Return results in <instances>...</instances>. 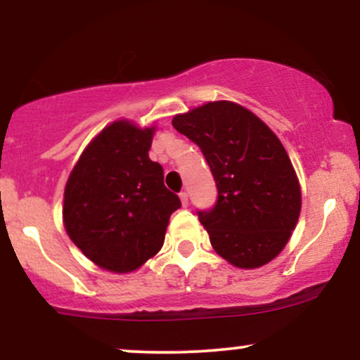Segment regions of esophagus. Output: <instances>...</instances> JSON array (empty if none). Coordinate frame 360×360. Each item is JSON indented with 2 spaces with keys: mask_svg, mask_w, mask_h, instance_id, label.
Here are the masks:
<instances>
[{
  "mask_svg": "<svg viewBox=\"0 0 360 360\" xmlns=\"http://www.w3.org/2000/svg\"><path fill=\"white\" fill-rule=\"evenodd\" d=\"M179 198H181V203H183V206H188V193L181 191Z\"/></svg>",
  "mask_w": 360,
  "mask_h": 360,
  "instance_id": "1",
  "label": "esophagus"
}]
</instances>
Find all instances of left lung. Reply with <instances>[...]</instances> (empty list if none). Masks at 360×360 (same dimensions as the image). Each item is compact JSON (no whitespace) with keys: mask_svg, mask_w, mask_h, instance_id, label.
<instances>
[{"mask_svg":"<svg viewBox=\"0 0 360 360\" xmlns=\"http://www.w3.org/2000/svg\"><path fill=\"white\" fill-rule=\"evenodd\" d=\"M172 125L201 148L217 183V203L196 212L217 254L242 269L274 259L301 210L298 177L279 139L232 101L176 115Z\"/></svg>","mask_w":360,"mask_h":360,"instance_id":"obj_1","label":"left lung"}]
</instances>
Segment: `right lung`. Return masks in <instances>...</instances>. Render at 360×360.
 <instances>
[{
    "label": "right lung",
    "instance_id": "add662e5",
    "mask_svg": "<svg viewBox=\"0 0 360 360\" xmlns=\"http://www.w3.org/2000/svg\"><path fill=\"white\" fill-rule=\"evenodd\" d=\"M154 128L111 123L86 147L64 191V226L94 264L113 272L139 269L160 250L169 217L181 208L148 159Z\"/></svg>",
    "mask_w": 360,
    "mask_h": 360
}]
</instances>
